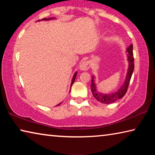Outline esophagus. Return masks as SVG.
<instances>
[{"mask_svg":"<svg viewBox=\"0 0 155 155\" xmlns=\"http://www.w3.org/2000/svg\"><path fill=\"white\" fill-rule=\"evenodd\" d=\"M90 67V62L89 61H83L80 64V66L79 68L81 70H83V71H86V70H87Z\"/></svg>","mask_w":155,"mask_h":155,"instance_id":"esophagus-1","label":"esophagus"}]
</instances>
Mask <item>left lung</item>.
Instances as JSON below:
<instances>
[{
	"mask_svg": "<svg viewBox=\"0 0 155 155\" xmlns=\"http://www.w3.org/2000/svg\"><path fill=\"white\" fill-rule=\"evenodd\" d=\"M127 52L128 61V72L127 74V77H126V79L124 81V83H123L122 87L117 91L109 94H103L101 93H98V91H97L96 87L95 81H94V77L92 76V79H91V93H92L94 98H95L98 102H100V103L103 104H110L114 103V102L117 101V100L122 98V97L125 95V94L127 93L135 67L134 57H133V44H131V45L128 46V48L127 49Z\"/></svg>",
	"mask_w": 155,
	"mask_h": 155,
	"instance_id": "1",
	"label": "left lung"
}]
</instances>
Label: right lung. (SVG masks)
Segmentation results:
<instances>
[{
	"mask_svg": "<svg viewBox=\"0 0 155 155\" xmlns=\"http://www.w3.org/2000/svg\"><path fill=\"white\" fill-rule=\"evenodd\" d=\"M52 19H54V18H43L42 20H52ZM38 21H40V20H38ZM77 72H76L74 73V76H73L72 81V83H71V87H72V84L74 83V81H75V78H76V77H77ZM70 89H71V87H70ZM59 104H59L58 105H59Z\"/></svg>",
	"mask_w": 155,
	"mask_h": 155,
	"instance_id": "add662e5",
	"label": "right lung"
}]
</instances>
